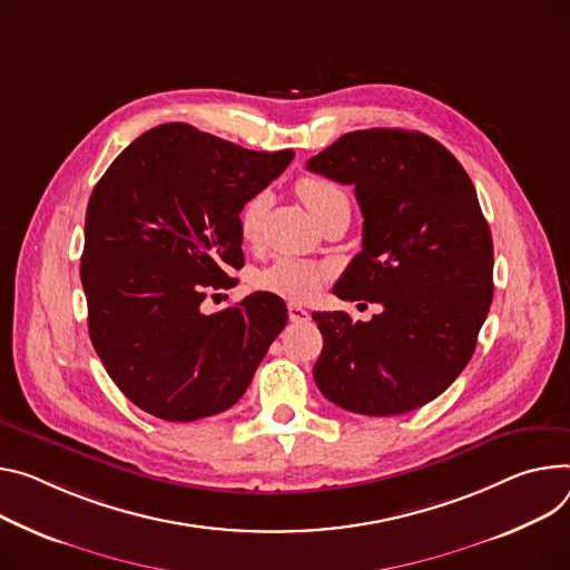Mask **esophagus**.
Instances as JSON below:
<instances>
[{
	"mask_svg": "<svg viewBox=\"0 0 570 570\" xmlns=\"http://www.w3.org/2000/svg\"><path fill=\"white\" fill-rule=\"evenodd\" d=\"M288 318L293 321V323H304V321H308V312L306 308H302L299 304H288Z\"/></svg>",
	"mask_w": 570,
	"mask_h": 570,
	"instance_id": "34e87169",
	"label": "esophagus"
}]
</instances>
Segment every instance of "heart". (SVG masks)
Segmentation results:
<instances>
[{"label": "heart", "instance_id": "1", "mask_svg": "<svg viewBox=\"0 0 570 570\" xmlns=\"http://www.w3.org/2000/svg\"><path fill=\"white\" fill-rule=\"evenodd\" d=\"M295 190H297L299 199L306 204V209L318 218V223L325 216H330L332 212L341 209V206H347L350 209L345 190L332 179L304 175L297 179ZM264 212H266L264 195H256L245 202V206L240 209V216H238L240 234L245 240H254L258 236V229H262V220H264ZM323 275H325L323 268H318L314 264L302 262V258H293V256H282L273 266H268L262 275H258V286H262L264 291L277 293L282 297H288V299H308L318 291Z\"/></svg>", "mask_w": 570, "mask_h": 570}]
</instances>
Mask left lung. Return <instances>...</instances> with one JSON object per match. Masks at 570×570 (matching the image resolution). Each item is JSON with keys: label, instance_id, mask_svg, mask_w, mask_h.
<instances>
[{"label": "left lung", "instance_id": "obj_1", "mask_svg": "<svg viewBox=\"0 0 570 570\" xmlns=\"http://www.w3.org/2000/svg\"><path fill=\"white\" fill-rule=\"evenodd\" d=\"M306 168L354 186L364 240L334 286L377 302L368 323L316 312L321 393L364 416H397L439 397L469 364L493 299V240L478 193L434 138L361 129Z\"/></svg>", "mask_w": 570, "mask_h": 570}]
</instances>
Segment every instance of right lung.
<instances>
[{
  "label": "right lung",
  "instance_id": "right-lung-1",
  "mask_svg": "<svg viewBox=\"0 0 570 570\" xmlns=\"http://www.w3.org/2000/svg\"><path fill=\"white\" fill-rule=\"evenodd\" d=\"M291 161L293 149L252 151L170 122L138 136L92 188L81 254L90 341L151 416L190 423L229 409L286 327L275 293L220 314L202 302L236 284L240 209Z\"/></svg>",
  "mask_w": 570,
  "mask_h": 570
}]
</instances>
